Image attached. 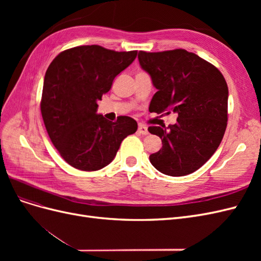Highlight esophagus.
I'll return each instance as SVG.
<instances>
[{
  "mask_svg": "<svg viewBox=\"0 0 261 261\" xmlns=\"http://www.w3.org/2000/svg\"><path fill=\"white\" fill-rule=\"evenodd\" d=\"M138 133L139 134H143V135H148L149 132H148L147 126H145L144 124H139V126H138Z\"/></svg>",
  "mask_w": 261,
  "mask_h": 261,
  "instance_id": "obj_1",
  "label": "esophagus"
}]
</instances>
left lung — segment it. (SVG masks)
I'll return each mask as SVG.
<instances>
[{
	"label": "left lung",
	"mask_w": 261,
	"mask_h": 261,
	"mask_svg": "<svg viewBox=\"0 0 261 261\" xmlns=\"http://www.w3.org/2000/svg\"><path fill=\"white\" fill-rule=\"evenodd\" d=\"M138 60L158 90L149 111L177 114L175 124L148 128L162 140L150 162L165 175L191 174L216 152L225 133L228 89L224 77L209 62L183 49L139 51Z\"/></svg>",
	"instance_id": "1"
}]
</instances>
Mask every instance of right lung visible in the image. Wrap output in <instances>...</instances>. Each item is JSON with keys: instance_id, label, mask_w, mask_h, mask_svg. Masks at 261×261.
Listing matches in <instances>:
<instances>
[{"instance_id": "1", "label": "right lung", "mask_w": 261, "mask_h": 261, "mask_svg": "<svg viewBox=\"0 0 261 261\" xmlns=\"http://www.w3.org/2000/svg\"><path fill=\"white\" fill-rule=\"evenodd\" d=\"M136 57L137 51L82 45L61 52L46 69L40 103L44 126L54 147L73 168L97 171L107 167L123 139L137 130V122L129 116L110 122L97 114L102 94Z\"/></svg>"}]
</instances>
